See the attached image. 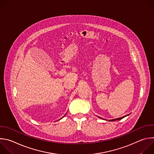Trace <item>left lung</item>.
<instances>
[{
	"mask_svg": "<svg viewBox=\"0 0 154 154\" xmlns=\"http://www.w3.org/2000/svg\"><path fill=\"white\" fill-rule=\"evenodd\" d=\"M127 116H123V117H120V118H117V119H112V120H109V122H113V121H116V120H121V119H123L124 117H126ZM98 118H100V119H102V118H101V117H98ZM104 120H105V119H104Z\"/></svg>",
	"mask_w": 154,
	"mask_h": 154,
	"instance_id": "left-lung-1",
	"label": "left lung"
}]
</instances>
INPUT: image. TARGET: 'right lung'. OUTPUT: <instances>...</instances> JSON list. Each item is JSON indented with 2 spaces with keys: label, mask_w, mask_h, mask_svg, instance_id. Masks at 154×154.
<instances>
[{
  "label": "right lung",
  "mask_w": 154,
  "mask_h": 154,
  "mask_svg": "<svg viewBox=\"0 0 154 154\" xmlns=\"http://www.w3.org/2000/svg\"><path fill=\"white\" fill-rule=\"evenodd\" d=\"M65 116H63V117H65ZM63 117H62V118H63Z\"/></svg>",
  "instance_id": "right-lung-1"
}]
</instances>
